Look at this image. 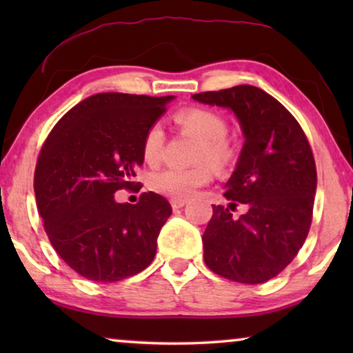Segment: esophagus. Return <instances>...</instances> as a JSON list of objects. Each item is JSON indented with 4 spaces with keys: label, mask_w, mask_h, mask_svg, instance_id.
I'll list each match as a JSON object with an SVG mask.
<instances>
[{
    "label": "esophagus",
    "mask_w": 353,
    "mask_h": 353,
    "mask_svg": "<svg viewBox=\"0 0 353 353\" xmlns=\"http://www.w3.org/2000/svg\"><path fill=\"white\" fill-rule=\"evenodd\" d=\"M186 204L185 199H172V207L173 209H181L183 205Z\"/></svg>",
    "instance_id": "esophagus-1"
}]
</instances>
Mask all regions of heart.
Returning <instances> with one entry per match:
<instances>
[{
  "label": "heart",
  "mask_w": 353,
  "mask_h": 353,
  "mask_svg": "<svg viewBox=\"0 0 353 353\" xmlns=\"http://www.w3.org/2000/svg\"><path fill=\"white\" fill-rule=\"evenodd\" d=\"M178 123L188 132L194 133L201 139V148L196 161L201 162L194 167L180 168L167 167L154 172L149 178V186L159 194L172 199H188L196 190L209 185L214 178V168H226L234 161L236 151L228 139V123L215 110L204 108L185 109L176 115ZM165 133L159 123L148 128L143 141V156L148 163H157L161 159ZM210 163L207 164L206 162Z\"/></svg>",
  "instance_id": "heart-1"
}]
</instances>
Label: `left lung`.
<instances>
[{"label":"left lung","instance_id":"8db88e82","mask_svg":"<svg viewBox=\"0 0 353 353\" xmlns=\"http://www.w3.org/2000/svg\"><path fill=\"white\" fill-rule=\"evenodd\" d=\"M192 98L230 108L245 138L223 194L231 204L214 205L202 236L204 262L230 281H268L292 262L310 231L316 191L310 143L296 117L257 86L238 85ZM238 205L246 210L233 217Z\"/></svg>","mask_w":353,"mask_h":353}]
</instances>
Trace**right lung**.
<instances>
[{"mask_svg": "<svg viewBox=\"0 0 353 353\" xmlns=\"http://www.w3.org/2000/svg\"><path fill=\"white\" fill-rule=\"evenodd\" d=\"M172 98L93 94L43 143L33 176L43 226L61 259L90 281H120L154 260L170 202L149 191L138 204H119L114 194L139 191L144 134Z\"/></svg>", "mask_w": 353, "mask_h": 353, "instance_id": "obj_1", "label": "right lung"}]
</instances>
